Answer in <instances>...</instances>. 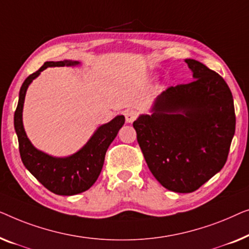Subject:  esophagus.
<instances>
[{
    "instance_id": "1",
    "label": "esophagus",
    "mask_w": 249,
    "mask_h": 249,
    "mask_svg": "<svg viewBox=\"0 0 249 249\" xmlns=\"http://www.w3.org/2000/svg\"><path fill=\"white\" fill-rule=\"evenodd\" d=\"M138 117V113L133 109H127L125 111V120L127 123H133Z\"/></svg>"
}]
</instances>
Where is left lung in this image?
Segmentation results:
<instances>
[{"label": "left lung", "mask_w": 249, "mask_h": 249, "mask_svg": "<svg viewBox=\"0 0 249 249\" xmlns=\"http://www.w3.org/2000/svg\"><path fill=\"white\" fill-rule=\"evenodd\" d=\"M194 81L169 87L151 115L133 126L150 171L167 190L192 193L225 166L236 127L225 80L195 59H185Z\"/></svg>", "instance_id": "8db88e82"}]
</instances>
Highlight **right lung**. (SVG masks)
Masks as SVG:
<instances>
[{
    "label": "right lung",
    "mask_w": 249,
    "mask_h": 249,
    "mask_svg": "<svg viewBox=\"0 0 249 249\" xmlns=\"http://www.w3.org/2000/svg\"><path fill=\"white\" fill-rule=\"evenodd\" d=\"M78 61L45 62L44 65L24 80L19 92V101L15 113V128L18 135L19 151L24 167L48 191L57 195H75L92 186L103 169L105 156L110 143L124 125L123 115L98 127L87 144L74 155L55 158L39 151L27 138L22 124V109L28 87L41 71L51 66L78 65Z\"/></svg>",
    "instance_id": "right-lung-1"
}]
</instances>
